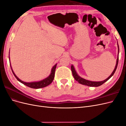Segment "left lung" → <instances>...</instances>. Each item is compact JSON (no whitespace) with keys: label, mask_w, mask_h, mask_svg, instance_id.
Returning <instances> with one entry per match:
<instances>
[{"label":"left lung","mask_w":126,"mask_h":126,"mask_svg":"<svg viewBox=\"0 0 126 126\" xmlns=\"http://www.w3.org/2000/svg\"><path fill=\"white\" fill-rule=\"evenodd\" d=\"M118 54H119V46H118ZM118 60H119V56H118V58H117V59L116 65L115 69L113 70V71L112 72V73L111 74V75H110L108 78H107L106 80H104V81H99V82L91 81L87 80H86L85 79H83V78H81L80 77V76H79L78 75V74H77V72H76V70H75V68H74V66L72 65H71V71H72V75H73L74 77V78H75L76 80L79 83H81V84H82V85L88 86H90V87H98V86H100L102 85L103 83H104L105 82H106L113 75V74H115V71L116 70V69H117V66H118Z\"/></svg>","instance_id":"1"}]
</instances>
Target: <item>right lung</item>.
<instances>
[{
    "instance_id": "right-lung-1",
    "label": "right lung",
    "mask_w": 126,
    "mask_h": 126,
    "mask_svg": "<svg viewBox=\"0 0 126 126\" xmlns=\"http://www.w3.org/2000/svg\"><path fill=\"white\" fill-rule=\"evenodd\" d=\"M9 60H10V59H9ZM56 66H57V64H56L55 65L52 67V69H51V74L50 75H49V77H48L47 78L43 80H41V81H40L38 82H24V81H21V80L19 79L16 76V75L15 74V73L12 69V68H11V65H10V67H11V70H12L13 73L14 75L15 76V77H16V78L19 81H20L21 83H23L24 85H25L27 86H28L30 88H32L39 89V88H44V87H45L48 86L52 82L53 80H54V77H55V73Z\"/></svg>"
}]
</instances>
